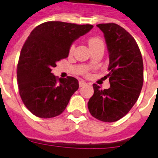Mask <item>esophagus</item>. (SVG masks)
I'll return each instance as SVG.
<instances>
[{
    "label": "esophagus",
    "mask_w": 158,
    "mask_h": 158,
    "mask_svg": "<svg viewBox=\"0 0 158 158\" xmlns=\"http://www.w3.org/2000/svg\"><path fill=\"white\" fill-rule=\"evenodd\" d=\"M86 85H87V83L83 81H79V85H80V87H83V86Z\"/></svg>",
    "instance_id": "1"
}]
</instances>
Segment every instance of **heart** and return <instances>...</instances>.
<instances>
[{
    "mask_svg": "<svg viewBox=\"0 0 158 158\" xmlns=\"http://www.w3.org/2000/svg\"><path fill=\"white\" fill-rule=\"evenodd\" d=\"M100 44H103V42L102 40H100V38L98 37H91L90 39L89 40V45L90 48H93V47H96V46L100 45ZM74 48H75V46L74 44H72L69 47V53H73V51H74Z\"/></svg>",
    "mask_w": 158,
    "mask_h": 158,
    "instance_id": "b5f03b06",
    "label": "heart"
}]
</instances>
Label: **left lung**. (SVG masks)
<instances>
[{
  "label": "left lung",
  "mask_w": 158,
  "mask_h": 158,
  "mask_svg": "<svg viewBox=\"0 0 158 158\" xmlns=\"http://www.w3.org/2000/svg\"><path fill=\"white\" fill-rule=\"evenodd\" d=\"M104 33L109 54L110 88L93 84L88 103L89 112L103 122L112 123L126 115L139 99L143 85V62L139 46L129 32L116 23L96 25Z\"/></svg>",
  "instance_id": "obj_1"
}]
</instances>
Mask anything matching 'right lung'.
<instances>
[{"instance_id":"right-lung-1","label":"right lung","mask_w":158,"mask_h":158,"mask_svg":"<svg viewBox=\"0 0 158 158\" xmlns=\"http://www.w3.org/2000/svg\"><path fill=\"white\" fill-rule=\"evenodd\" d=\"M93 27L60 21L39 25L23 44L17 65V82L22 101L40 118L62 114L79 88L73 77L58 78L51 73L57 62L68 57L73 43Z\"/></svg>"}]
</instances>
